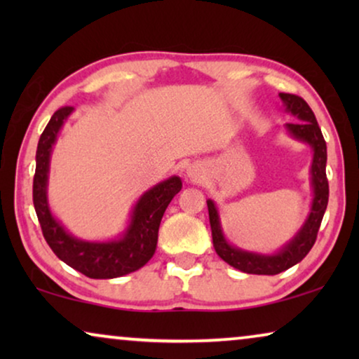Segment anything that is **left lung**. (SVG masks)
Instances as JSON below:
<instances>
[{"label":"left lung","instance_id":"left-lung-1","mask_svg":"<svg viewBox=\"0 0 359 359\" xmlns=\"http://www.w3.org/2000/svg\"><path fill=\"white\" fill-rule=\"evenodd\" d=\"M281 100L286 104V109L292 112L297 117L299 122L287 124V129L296 139L309 142L313 149V161H312V186H313V203L309 215L307 222L304 224L294 240L286 245L281 252L273 257H262L243 252L225 242L222 230H220L219 215L215 210L212 201H208L209 209V222L212 230V243L215 253L229 263L230 266L240 269V271L248 274H278L286 271L294 264L306 258V255L311 252L317 240L318 229H320L323 214H325L328 204V180L325 173L327 165V144L323 139L320 127L317 124L316 114L311 109V106L297 95H289V93H279Z\"/></svg>","mask_w":359,"mask_h":359}]
</instances>
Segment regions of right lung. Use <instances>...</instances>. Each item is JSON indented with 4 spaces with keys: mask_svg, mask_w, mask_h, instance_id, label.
<instances>
[{
    "mask_svg": "<svg viewBox=\"0 0 359 359\" xmlns=\"http://www.w3.org/2000/svg\"><path fill=\"white\" fill-rule=\"evenodd\" d=\"M72 111V106H63L53 112L39 139L36 175H34L32 184V201L39 224H41L43 238L48 247L68 266L93 279L124 276V274L137 271L154 257L161 217L171 199L180 193L181 180L178 176H173L142 196L132 214V222L124 238L109 243H90L73 238L52 217L46 193L52 145L63 121Z\"/></svg>",
    "mask_w": 359,
    "mask_h": 359,
    "instance_id": "add662e5",
    "label": "right lung"
}]
</instances>
